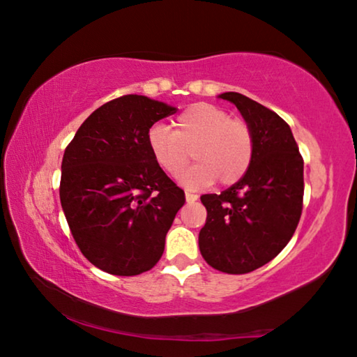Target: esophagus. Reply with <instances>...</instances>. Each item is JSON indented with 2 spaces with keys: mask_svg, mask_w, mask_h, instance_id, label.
Here are the masks:
<instances>
[{
  "mask_svg": "<svg viewBox=\"0 0 357 357\" xmlns=\"http://www.w3.org/2000/svg\"><path fill=\"white\" fill-rule=\"evenodd\" d=\"M197 199H199V195L190 194V192H185V200H188L189 203H190V202H195Z\"/></svg>",
  "mask_w": 357,
  "mask_h": 357,
  "instance_id": "obj_1",
  "label": "esophagus"
}]
</instances>
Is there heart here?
<instances>
[{
    "instance_id": "heart-1",
    "label": "heart",
    "mask_w": 357,
    "mask_h": 357,
    "mask_svg": "<svg viewBox=\"0 0 357 357\" xmlns=\"http://www.w3.org/2000/svg\"><path fill=\"white\" fill-rule=\"evenodd\" d=\"M173 130L155 123L148 132V149L155 165L176 178L189 162V151L197 162L185 169L181 183L200 189L219 181L230 185L250 168L254 154L252 130L241 119H230L222 107L197 103L174 119Z\"/></svg>"
}]
</instances>
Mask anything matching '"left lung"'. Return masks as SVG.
I'll return each instance as SVG.
<instances>
[{"label": "left lung", "mask_w": 357, "mask_h": 357, "mask_svg": "<svg viewBox=\"0 0 357 357\" xmlns=\"http://www.w3.org/2000/svg\"><path fill=\"white\" fill-rule=\"evenodd\" d=\"M219 98L234 103L251 127L254 154L238 183L200 197L208 214L199 246L213 268L243 275L270 262L292 238L303 206V158L276 112L236 92Z\"/></svg>", "instance_id": "1"}]
</instances>
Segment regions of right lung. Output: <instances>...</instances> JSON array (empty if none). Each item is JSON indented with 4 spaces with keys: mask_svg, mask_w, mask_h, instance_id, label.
I'll return each instance as SVG.
<instances>
[{
    "mask_svg": "<svg viewBox=\"0 0 357 357\" xmlns=\"http://www.w3.org/2000/svg\"><path fill=\"white\" fill-rule=\"evenodd\" d=\"M174 112L162 101L123 95L95 109L66 146L61 208L79 250L106 273H144L165 250L185 197L151 157L148 132Z\"/></svg>",
    "mask_w": 357,
    "mask_h": 357,
    "instance_id": "add662e5",
    "label": "right lung"
}]
</instances>
